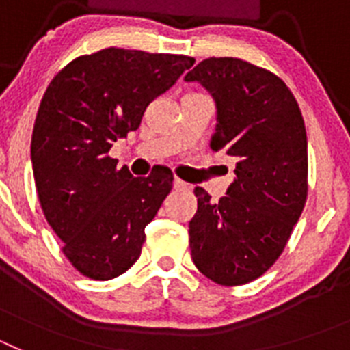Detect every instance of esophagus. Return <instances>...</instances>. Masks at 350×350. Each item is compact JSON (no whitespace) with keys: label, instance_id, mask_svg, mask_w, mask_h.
Returning <instances> with one entry per match:
<instances>
[{"label":"esophagus","instance_id":"34e87169","mask_svg":"<svg viewBox=\"0 0 350 350\" xmlns=\"http://www.w3.org/2000/svg\"><path fill=\"white\" fill-rule=\"evenodd\" d=\"M191 185L187 184V182H184V180H180V178H175V180H173V189H177V191H187L189 189Z\"/></svg>","mask_w":350,"mask_h":350}]
</instances>
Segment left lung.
<instances>
[{
	"label": "left lung",
	"instance_id": "left-lung-1",
	"mask_svg": "<svg viewBox=\"0 0 350 350\" xmlns=\"http://www.w3.org/2000/svg\"><path fill=\"white\" fill-rule=\"evenodd\" d=\"M215 101L210 148L234 157V180L217 203L196 187L191 258L221 286H242L277 261L307 200V131L295 96L265 68L210 57L184 77Z\"/></svg>",
	"mask_w": 350,
	"mask_h": 350
}]
</instances>
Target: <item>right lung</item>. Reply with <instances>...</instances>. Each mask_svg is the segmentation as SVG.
Returning a JSON list of instances; mask_svg holds the SVG:
<instances>
[{
    "mask_svg": "<svg viewBox=\"0 0 350 350\" xmlns=\"http://www.w3.org/2000/svg\"><path fill=\"white\" fill-rule=\"evenodd\" d=\"M193 64L187 55L105 49L71 61L43 94L31 138L36 193L63 252L89 279L135 265L173 184L166 166L133 177L108 150Z\"/></svg>",
    "mask_w": 350,
    "mask_h": 350,
    "instance_id": "add662e5",
    "label": "right lung"
}]
</instances>
